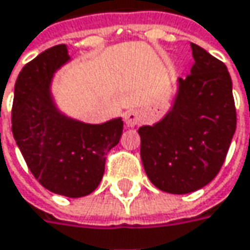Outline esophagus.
I'll use <instances>...</instances> for the list:
<instances>
[{
  "label": "esophagus",
  "mask_w": 250,
  "mask_h": 250,
  "mask_svg": "<svg viewBox=\"0 0 250 250\" xmlns=\"http://www.w3.org/2000/svg\"><path fill=\"white\" fill-rule=\"evenodd\" d=\"M140 122V116L137 111L134 110H128L125 113V123L128 127H134V125H139Z\"/></svg>",
  "instance_id": "34e87169"
}]
</instances>
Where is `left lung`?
<instances>
[{"mask_svg": "<svg viewBox=\"0 0 250 250\" xmlns=\"http://www.w3.org/2000/svg\"><path fill=\"white\" fill-rule=\"evenodd\" d=\"M194 66L180 79L174 107L154 125L139 128L147 177L169 194L209 184L222 167L236 130V109L227 66L191 43Z\"/></svg>", "mask_w": 250, "mask_h": 250, "instance_id": "1", "label": "left lung"}]
</instances>
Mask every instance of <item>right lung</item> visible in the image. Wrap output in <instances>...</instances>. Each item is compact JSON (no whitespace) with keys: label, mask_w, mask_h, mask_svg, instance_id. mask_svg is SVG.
Masks as SVG:
<instances>
[{"label":"right lung","mask_w":250,"mask_h":250,"mask_svg":"<svg viewBox=\"0 0 250 250\" xmlns=\"http://www.w3.org/2000/svg\"><path fill=\"white\" fill-rule=\"evenodd\" d=\"M69 59L63 43L52 46L20 72L12 103V134L42 187L69 198L93 192L106 155L120 141L122 119L84 125L61 116L49 96L53 72Z\"/></svg>","instance_id":"1"}]
</instances>
